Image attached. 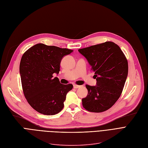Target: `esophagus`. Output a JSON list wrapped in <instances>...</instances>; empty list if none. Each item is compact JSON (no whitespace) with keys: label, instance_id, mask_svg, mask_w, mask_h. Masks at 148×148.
<instances>
[{"label":"esophagus","instance_id":"34e87169","mask_svg":"<svg viewBox=\"0 0 148 148\" xmlns=\"http://www.w3.org/2000/svg\"><path fill=\"white\" fill-rule=\"evenodd\" d=\"M81 85H74V88H79L80 87H81Z\"/></svg>","mask_w":148,"mask_h":148}]
</instances>
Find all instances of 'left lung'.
Instances as JSON below:
<instances>
[{
  "instance_id": "1",
  "label": "left lung",
  "mask_w": 148,
  "mask_h": 148,
  "mask_svg": "<svg viewBox=\"0 0 148 148\" xmlns=\"http://www.w3.org/2000/svg\"><path fill=\"white\" fill-rule=\"evenodd\" d=\"M95 72L96 86L86 85L88 95L82 106L91 112L100 113L111 108L121 96L128 74V63L120 47L113 42L79 49Z\"/></svg>"
}]
</instances>
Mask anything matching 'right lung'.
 I'll use <instances>...</instances> for the list:
<instances>
[{"label":"right lung","mask_w":148,"mask_h":148,"mask_svg":"<svg viewBox=\"0 0 148 148\" xmlns=\"http://www.w3.org/2000/svg\"><path fill=\"white\" fill-rule=\"evenodd\" d=\"M73 51L39 43L23 54L19 65L23 90L27 102L38 112L53 115L63 109L73 85L60 84L53 74L59 73L63 57Z\"/></svg>","instance_id":"add662e5"}]
</instances>
